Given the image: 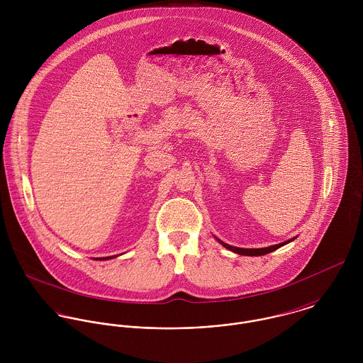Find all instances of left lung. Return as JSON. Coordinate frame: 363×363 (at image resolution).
<instances>
[{"instance_id": "left-lung-1", "label": "left lung", "mask_w": 363, "mask_h": 363, "mask_svg": "<svg viewBox=\"0 0 363 363\" xmlns=\"http://www.w3.org/2000/svg\"><path fill=\"white\" fill-rule=\"evenodd\" d=\"M294 239H296V238H292V239H289V240H286V242H282V243H279V245H274V246H269V247L243 249V247H235V246H230V245H228V243H223L222 240H219V239L216 238V240H218L225 249H228V250H230V252H233V253H238V255H240V256H264V255H268V253H271V252H274V250H277V249H279V247H282V246L291 243Z\"/></svg>"}]
</instances>
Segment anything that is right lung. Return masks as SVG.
<instances>
[{
    "mask_svg": "<svg viewBox=\"0 0 363 363\" xmlns=\"http://www.w3.org/2000/svg\"><path fill=\"white\" fill-rule=\"evenodd\" d=\"M114 257H117V256H111V257H102V259H114Z\"/></svg>",
    "mask_w": 363,
    "mask_h": 363,
    "instance_id": "right-lung-1",
    "label": "right lung"
}]
</instances>
